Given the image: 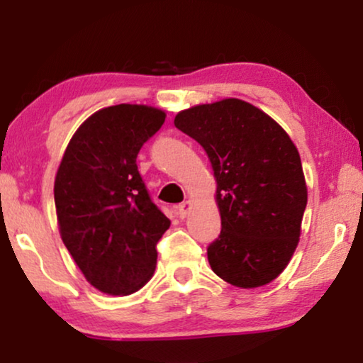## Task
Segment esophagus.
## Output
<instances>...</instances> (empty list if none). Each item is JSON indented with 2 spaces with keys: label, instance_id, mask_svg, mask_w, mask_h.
Listing matches in <instances>:
<instances>
[{
  "label": "esophagus",
  "instance_id": "obj_1",
  "mask_svg": "<svg viewBox=\"0 0 363 363\" xmlns=\"http://www.w3.org/2000/svg\"><path fill=\"white\" fill-rule=\"evenodd\" d=\"M190 210H191V201H183L177 206V215L183 220V218H186V215L190 213Z\"/></svg>",
  "mask_w": 363,
  "mask_h": 363
}]
</instances>
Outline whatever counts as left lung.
I'll return each instance as SVG.
<instances>
[{"label":"left lung","instance_id":"obj_1","mask_svg":"<svg viewBox=\"0 0 363 363\" xmlns=\"http://www.w3.org/2000/svg\"><path fill=\"white\" fill-rule=\"evenodd\" d=\"M173 123L203 147L216 180L221 233L208 246L213 272L241 289L269 284L299 245L307 205L294 142L266 112L233 97L180 111Z\"/></svg>","mask_w":363,"mask_h":363}]
</instances>
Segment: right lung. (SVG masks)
I'll return each instance as SVG.
<instances>
[{
  "label": "right lung",
  "mask_w": 363,
  "mask_h": 363,
  "mask_svg": "<svg viewBox=\"0 0 363 363\" xmlns=\"http://www.w3.org/2000/svg\"><path fill=\"white\" fill-rule=\"evenodd\" d=\"M165 117L143 104L101 108L74 132L59 163V235L89 284L104 294H133L155 272V246L170 220L152 203L135 160Z\"/></svg>",
  "instance_id": "1"
}]
</instances>
